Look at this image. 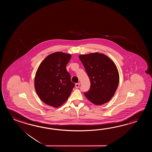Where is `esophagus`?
Returning <instances> with one entry per match:
<instances>
[{
	"mask_svg": "<svg viewBox=\"0 0 152 152\" xmlns=\"http://www.w3.org/2000/svg\"><path fill=\"white\" fill-rule=\"evenodd\" d=\"M80 86V83H77V84H75V87L76 88H79Z\"/></svg>",
	"mask_w": 152,
	"mask_h": 152,
	"instance_id": "esophagus-1",
	"label": "esophagus"
}]
</instances>
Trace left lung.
<instances>
[{
	"label": "left lung",
	"mask_w": 152,
	"mask_h": 152,
	"mask_svg": "<svg viewBox=\"0 0 152 152\" xmlns=\"http://www.w3.org/2000/svg\"><path fill=\"white\" fill-rule=\"evenodd\" d=\"M91 82L84 95L92 103L102 105L113 97L119 83L116 66L107 55L98 53L79 55Z\"/></svg>",
	"instance_id": "left-lung-1"
}]
</instances>
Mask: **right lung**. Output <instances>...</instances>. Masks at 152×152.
<instances>
[{
	"mask_svg": "<svg viewBox=\"0 0 152 152\" xmlns=\"http://www.w3.org/2000/svg\"><path fill=\"white\" fill-rule=\"evenodd\" d=\"M71 55L55 52L47 56L39 66L35 77V88L45 103L60 107L67 100L75 86L66 66Z\"/></svg>",
	"mask_w": 152,
	"mask_h": 152,
	"instance_id": "right-lung-1",
	"label": "right lung"
}]
</instances>
